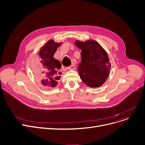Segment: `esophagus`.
<instances>
[{"mask_svg": "<svg viewBox=\"0 0 145 145\" xmlns=\"http://www.w3.org/2000/svg\"><path fill=\"white\" fill-rule=\"evenodd\" d=\"M75 67L73 65H71L70 66H68L67 67V69L68 70H71V69H74Z\"/></svg>", "mask_w": 145, "mask_h": 145, "instance_id": "obj_1", "label": "esophagus"}]
</instances>
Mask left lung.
I'll return each instance as SVG.
<instances>
[{
    "instance_id": "8db88e82",
    "label": "left lung",
    "mask_w": 145,
    "mask_h": 145,
    "mask_svg": "<svg viewBox=\"0 0 145 145\" xmlns=\"http://www.w3.org/2000/svg\"><path fill=\"white\" fill-rule=\"evenodd\" d=\"M75 44L82 50L78 65L80 79L90 87L101 86L109 76L111 66L107 53L95 40L76 41Z\"/></svg>"
}]
</instances>
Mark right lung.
Segmentation results:
<instances>
[{
  "label": "right lung",
  "mask_w": 145,
  "mask_h": 145,
  "mask_svg": "<svg viewBox=\"0 0 145 145\" xmlns=\"http://www.w3.org/2000/svg\"><path fill=\"white\" fill-rule=\"evenodd\" d=\"M61 44V43H55L50 40L40 50L39 55L40 59L39 63L37 65L35 73L43 76L41 83L44 86L55 87L58 83L56 80L60 78L62 73L59 72V69L62 65L59 60L53 57V55Z\"/></svg>",
  "instance_id": "obj_1"
}]
</instances>
